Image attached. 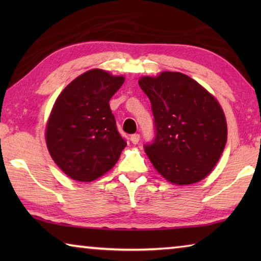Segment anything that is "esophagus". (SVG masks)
<instances>
[{
	"label": "esophagus",
	"instance_id": "esophagus-1",
	"mask_svg": "<svg viewBox=\"0 0 261 261\" xmlns=\"http://www.w3.org/2000/svg\"><path fill=\"white\" fill-rule=\"evenodd\" d=\"M131 143L132 144H135V145H137L139 143V139H140V136L138 135V134H135V135H132L131 136Z\"/></svg>",
	"mask_w": 261,
	"mask_h": 261
}]
</instances>
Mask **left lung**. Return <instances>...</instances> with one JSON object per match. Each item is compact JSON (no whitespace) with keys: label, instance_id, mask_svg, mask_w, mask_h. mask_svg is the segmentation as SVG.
Returning <instances> with one entry per match:
<instances>
[{"label":"left lung","instance_id":"8db88e82","mask_svg":"<svg viewBox=\"0 0 261 261\" xmlns=\"http://www.w3.org/2000/svg\"><path fill=\"white\" fill-rule=\"evenodd\" d=\"M138 83L152 105L155 137L144 148L154 168L176 185L205 178L227 143V122L218 100L180 72L163 71Z\"/></svg>","mask_w":261,"mask_h":261}]
</instances>
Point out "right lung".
Masks as SVG:
<instances>
[{
  "label": "right lung",
  "instance_id": "add662e5",
  "mask_svg": "<svg viewBox=\"0 0 261 261\" xmlns=\"http://www.w3.org/2000/svg\"><path fill=\"white\" fill-rule=\"evenodd\" d=\"M123 83V76L93 69L73 79L56 99L46 143L53 160L70 178L92 182L120 159L126 141L117 131L109 100Z\"/></svg>",
  "mask_w": 261,
  "mask_h": 261
}]
</instances>
